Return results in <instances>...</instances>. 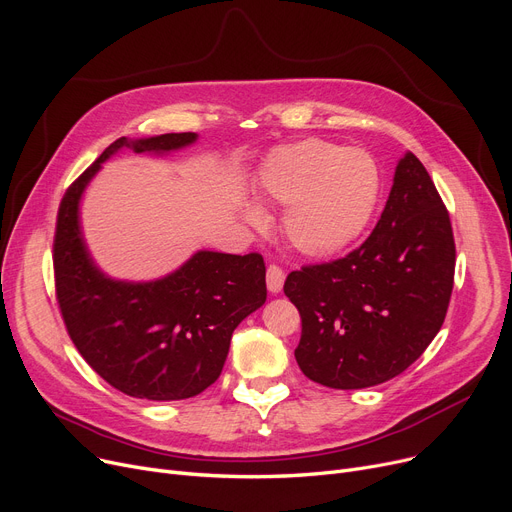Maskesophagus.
<instances>
[{
	"label": "esophagus",
	"instance_id": "1",
	"mask_svg": "<svg viewBox=\"0 0 512 512\" xmlns=\"http://www.w3.org/2000/svg\"><path fill=\"white\" fill-rule=\"evenodd\" d=\"M284 278H286V274H284V270H282L280 265H270V267H267V274H265L267 290L278 294L282 290V286H284Z\"/></svg>",
	"mask_w": 512,
	"mask_h": 512
}]
</instances>
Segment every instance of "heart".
<instances>
[{
    "instance_id": "obj_1",
    "label": "heart",
    "mask_w": 512,
    "mask_h": 512,
    "mask_svg": "<svg viewBox=\"0 0 512 512\" xmlns=\"http://www.w3.org/2000/svg\"><path fill=\"white\" fill-rule=\"evenodd\" d=\"M257 188L263 201L286 207L290 245L309 257H326L365 230L378 203L380 176L367 153L307 139L276 149L261 168ZM247 215L261 222L255 207Z\"/></svg>"
}]
</instances>
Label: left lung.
Here are the masks:
<instances>
[{
    "label": "left lung",
    "instance_id": "8db88e82",
    "mask_svg": "<svg viewBox=\"0 0 512 512\" xmlns=\"http://www.w3.org/2000/svg\"><path fill=\"white\" fill-rule=\"evenodd\" d=\"M448 209L425 166L398 161L382 218L348 255L290 272L301 315L294 357L309 380L357 390L411 367L440 332L454 284Z\"/></svg>",
    "mask_w": 512,
    "mask_h": 512
}]
</instances>
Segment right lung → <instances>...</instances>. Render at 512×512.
<instances>
[{
    "instance_id": "obj_1",
    "label": "right lung",
    "mask_w": 512,
    "mask_h": 512,
    "mask_svg": "<svg viewBox=\"0 0 512 512\" xmlns=\"http://www.w3.org/2000/svg\"><path fill=\"white\" fill-rule=\"evenodd\" d=\"M195 132L114 141L62 197L53 236L56 299L78 353L116 390L147 400H182L220 378L236 326L265 303L259 253L199 251L174 274L130 284L105 278L78 228V201L103 161L122 147L164 153Z\"/></svg>"
}]
</instances>
